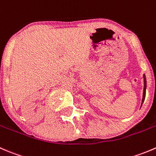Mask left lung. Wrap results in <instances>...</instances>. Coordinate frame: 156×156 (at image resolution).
I'll use <instances>...</instances> for the list:
<instances>
[{"mask_svg": "<svg viewBox=\"0 0 156 156\" xmlns=\"http://www.w3.org/2000/svg\"><path fill=\"white\" fill-rule=\"evenodd\" d=\"M143 77H144V89H143V99H142V103L144 101L145 97H146V76H145V75L143 76Z\"/></svg>", "mask_w": 156, "mask_h": 156, "instance_id": "1", "label": "left lung"}]
</instances>
